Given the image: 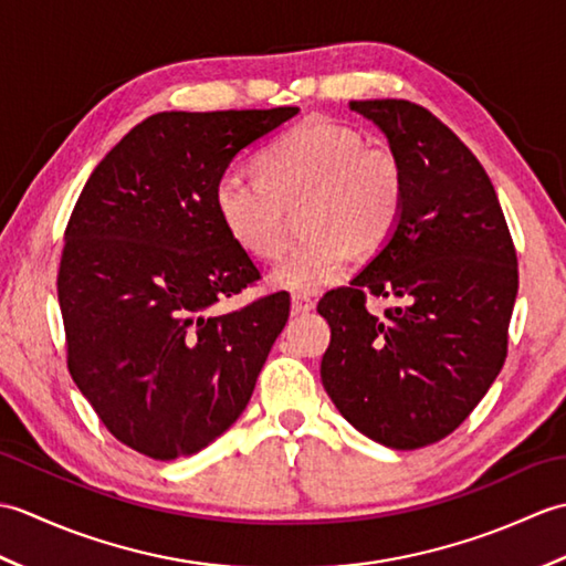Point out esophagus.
<instances>
[{
	"mask_svg": "<svg viewBox=\"0 0 566 566\" xmlns=\"http://www.w3.org/2000/svg\"><path fill=\"white\" fill-rule=\"evenodd\" d=\"M316 308V302L306 294H292V311L294 314H306V311Z\"/></svg>",
	"mask_w": 566,
	"mask_h": 566,
	"instance_id": "esophagus-1",
	"label": "esophagus"
}]
</instances>
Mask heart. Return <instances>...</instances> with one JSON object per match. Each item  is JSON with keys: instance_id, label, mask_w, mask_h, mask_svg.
Wrapping results in <instances>:
<instances>
[{"instance_id": "obj_1", "label": "heart", "mask_w": 566, "mask_h": 566, "mask_svg": "<svg viewBox=\"0 0 566 566\" xmlns=\"http://www.w3.org/2000/svg\"><path fill=\"white\" fill-rule=\"evenodd\" d=\"M258 170H221L213 207L240 250L272 260L284 245L286 209L302 201L298 228L306 235L272 270V282L284 290L308 294L333 284L350 268L355 248L379 250L401 221L399 155L331 118H306L284 130L260 153Z\"/></svg>"}]
</instances>
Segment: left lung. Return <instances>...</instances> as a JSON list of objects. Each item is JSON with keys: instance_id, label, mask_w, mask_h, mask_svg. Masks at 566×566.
<instances>
[{"instance_id": "1", "label": "left lung", "mask_w": 566, "mask_h": 566, "mask_svg": "<svg viewBox=\"0 0 566 566\" xmlns=\"http://www.w3.org/2000/svg\"><path fill=\"white\" fill-rule=\"evenodd\" d=\"M350 109L389 138L406 201L379 255L318 302L321 381L367 438L418 450L460 428L506 363L518 258L486 170L438 116L406 99ZM369 295L397 306L375 317Z\"/></svg>"}]
</instances>
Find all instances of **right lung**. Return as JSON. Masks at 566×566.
I'll return each instance as SVG.
<instances>
[{
    "label": "right lung",
    "instance_id": "add662e5",
    "mask_svg": "<svg viewBox=\"0 0 566 566\" xmlns=\"http://www.w3.org/2000/svg\"><path fill=\"white\" fill-rule=\"evenodd\" d=\"M296 112L153 114L94 167L70 213L57 270L67 369L130 450L195 454L250 401L290 296L213 314L260 280L216 213L213 182Z\"/></svg>",
    "mask_w": 566,
    "mask_h": 566
}]
</instances>
